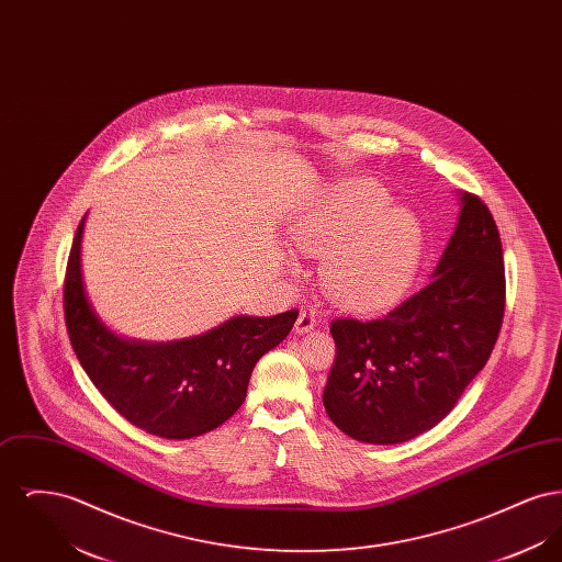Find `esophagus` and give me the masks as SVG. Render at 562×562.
<instances>
[{
  "mask_svg": "<svg viewBox=\"0 0 562 562\" xmlns=\"http://www.w3.org/2000/svg\"><path fill=\"white\" fill-rule=\"evenodd\" d=\"M316 328V318H314V314L312 312H301L299 314V318L294 322V333L296 335H305V333H312Z\"/></svg>",
  "mask_w": 562,
  "mask_h": 562,
  "instance_id": "34e87169",
  "label": "esophagus"
}]
</instances>
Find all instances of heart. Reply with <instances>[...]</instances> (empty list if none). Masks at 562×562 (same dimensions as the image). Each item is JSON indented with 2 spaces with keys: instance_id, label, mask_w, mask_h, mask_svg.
I'll use <instances>...</instances> for the list:
<instances>
[{
  "instance_id": "obj_1",
  "label": "heart",
  "mask_w": 562,
  "mask_h": 562,
  "mask_svg": "<svg viewBox=\"0 0 562 562\" xmlns=\"http://www.w3.org/2000/svg\"><path fill=\"white\" fill-rule=\"evenodd\" d=\"M303 257L324 259V294L353 312H376L396 301L422 257L424 229L417 214L390 206L373 181L353 179L328 189L289 227Z\"/></svg>"
}]
</instances>
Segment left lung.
Wrapping results in <instances>:
<instances>
[{
    "label": "left lung",
    "instance_id": "8db88e82",
    "mask_svg": "<svg viewBox=\"0 0 562 562\" xmlns=\"http://www.w3.org/2000/svg\"><path fill=\"white\" fill-rule=\"evenodd\" d=\"M459 214L428 286L379 321L330 324L337 360L324 387L330 422L349 438L398 445L438 426L497 341L506 276L497 225L476 195Z\"/></svg>",
    "mask_w": 562,
    "mask_h": 562
}]
</instances>
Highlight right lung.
<instances>
[{
	"label": "right lung",
	"instance_id": "add662e5",
	"mask_svg": "<svg viewBox=\"0 0 562 562\" xmlns=\"http://www.w3.org/2000/svg\"><path fill=\"white\" fill-rule=\"evenodd\" d=\"M86 216L65 278V321L81 369L126 422L154 436L186 440L218 428L240 408L259 358L286 339L299 314L234 316L175 341L117 335L97 314L83 284Z\"/></svg>",
	"mask_w": 562,
	"mask_h": 562
}]
</instances>
